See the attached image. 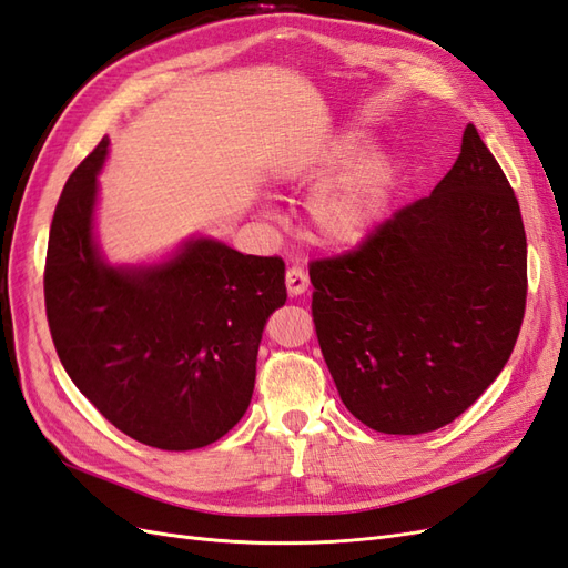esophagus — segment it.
<instances>
[{
    "label": "esophagus",
    "instance_id": "1",
    "mask_svg": "<svg viewBox=\"0 0 568 568\" xmlns=\"http://www.w3.org/2000/svg\"><path fill=\"white\" fill-rule=\"evenodd\" d=\"M285 287L293 297L307 293V287H310L307 271H304L302 266H290L287 273H285Z\"/></svg>",
    "mask_w": 568,
    "mask_h": 568
}]
</instances>
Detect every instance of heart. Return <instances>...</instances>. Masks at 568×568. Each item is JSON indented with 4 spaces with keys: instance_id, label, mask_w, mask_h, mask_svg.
I'll list each match as a JSON object with an SVG mask.
<instances>
[{
    "instance_id": "obj_1",
    "label": "heart",
    "mask_w": 568,
    "mask_h": 568,
    "mask_svg": "<svg viewBox=\"0 0 568 568\" xmlns=\"http://www.w3.org/2000/svg\"><path fill=\"white\" fill-rule=\"evenodd\" d=\"M362 149L357 132H345L293 165L297 178H324L353 160ZM398 182V165L388 151H367L336 180L318 186L312 199V221L336 244H353L382 223Z\"/></svg>"
}]
</instances>
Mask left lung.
Here are the masks:
<instances>
[{"label":"left lung","mask_w":568,"mask_h":568,"mask_svg":"<svg viewBox=\"0 0 568 568\" xmlns=\"http://www.w3.org/2000/svg\"><path fill=\"white\" fill-rule=\"evenodd\" d=\"M310 278L318 345L362 425L425 434L468 410L511 357L528 295L518 199L477 129L429 196Z\"/></svg>","instance_id":"1"}]
</instances>
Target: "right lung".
<instances>
[{
	"label": "right lung",
	"instance_id": "1",
	"mask_svg": "<svg viewBox=\"0 0 568 568\" xmlns=\"http://www.w3.org/2000/svg\"><path fill=\"white\" fill-rule=\"evenodd\" d=\"M108 145L71 172L52 217L45 310L57 355L132 439L209 446L250 408L261 333L287 300L285 264L211 237L186 240L160 264H108L93 232Z\"/></svg>",
	"mask_w": 568,
	"mask_h": 568
}]
</instances>
